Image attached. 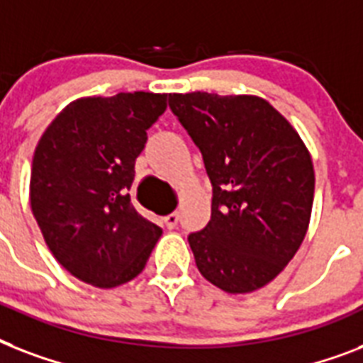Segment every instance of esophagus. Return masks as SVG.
<instances>
[{"instance_id":"34e87169","label":"esophagus","mask_w":363,"mask_h":363,"mask_svg":"<svg viewBox=\"0 0 363 363\" xmlns=\"http://www.w3.org/2000/svg\"><path fill=\"white\" fill-rule=\"evenodd\" d=\"M165 226L169 228V230H173V228L177 226V222H179V213H171V215H167L164 218Z\"/></svg>"}]
</instances>
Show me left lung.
I'll list each match as a JSON object with an SVG mask.
<instances>
[{
  "label": "left lung",
  "instance_id": "1",
  "mask_svg": "<svg viewBox=\"0 0 363 363\" xmlns=\"http://www.w3.org/2000/svg\"><path fill=\"white\" fill-rule=\"evenodd\" d=\"M169 109L203 156L211 220L188 235L199 273L230 294L281 273L309 228L315 169L284 116L256 96L169 94Z\"/></svg>",
  "mask_w": 363,
  "mask_h": 363
}]
</instances>
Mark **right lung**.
<instances>
[{
    "mask_svg": "<svg viewBox=\"0 0 363 363\" xmlns=\"http://www.w3.org/2000/svg\"><path fill=\"white\" fill-rule=\"evenodd\" d=\"M167 94L121 92L69 104L37 143L30 203L50 252L71 275L113 288L145 269L162 235L131 205L135 160Z\"/></svg>",
    "mask_w": 363,
    "mask_h": 363,
    "instance_id": "1",
    "label": "right lung"
}]
</instances>
